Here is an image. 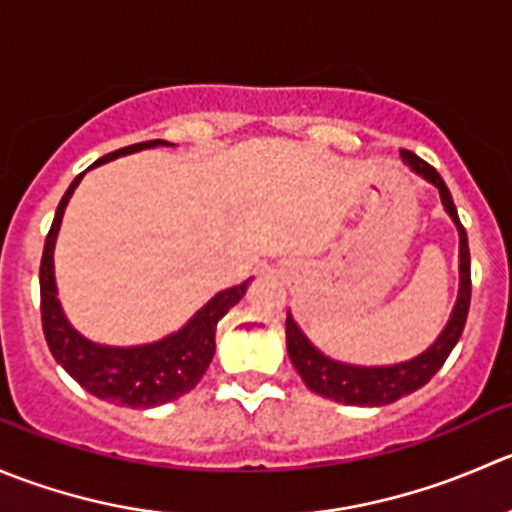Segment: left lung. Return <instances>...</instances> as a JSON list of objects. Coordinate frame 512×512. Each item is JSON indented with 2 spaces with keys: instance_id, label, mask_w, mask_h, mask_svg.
Instances as JSON below:
<instances>
[{
  "instance_id": "obj_1",
  "label": "left lung",
  "mask_w": 512,
  "mask_h": 512,
  "mask_svg": "<svg viewBox=\"0 0 512 512\" xmlns=\"http://www.w3.org/2000/svg\"><path fill=\"white\" fill-rule=\"evenodd\" d=\"M403 161L411 166L416 174H421L423 179L430 181L433 186H438L440 201H443L445 211L450 214V219L455 221L460 234V293L458 301H455L453 316H450L448 326L443 328V333L438 336V341L428 348L426 353H421L418 358L406 363H398V366H381V368H361V366H346V363L331 361L328 356H323L321 351L311 346L306 336L301 333V328L296 326V321L291 318V313L286 316V348L288 358H291L293 368L298 371V376L303 378L308 388L318 396L328 398V401L346 403V406H388V403L398 401V398L408 396V393L423 388L435 373L440 371V366L445 363V358L450 356V351L458 343L460 333L465 328V318H468L470 308V249H468V236H465L463 224L458 219V211H455L453 196H450L448 186L440 179L438 171L423 161L421 156H416L413 151L403 149L401 151Z\"/></svg>"
}]
</instances>
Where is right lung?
<instances>
[{
	"mask_svg": "<svg viewBox=\"0 0 512 512\" xmlns=\"http://www.w3.org/2000/svg\"><path fill=\"white\" fill-rule=\"evenodd\" d=\"M149 146H169V141L151 139L124 146V149L101 156L94 166L131 154V151L149 149ZM82 176L84 171L72 181L67 194L59 201L52 229L44 241L42 266H39L44 338L59 366L91 396L126 408L164 406L189 393L201 381L216 351V326L226 316V311L241 301L249 281L216 293L179 333L166 336L164 341L131 348L96 346L86 341L64 318L57 298V283H54V244H57L59 224Z\"/></svg>",
	"mask_w": 512,
	"mask_h": 512,
	"instance_id": "right-lung-1",
	"label": "right lung"
}]
</instances>
